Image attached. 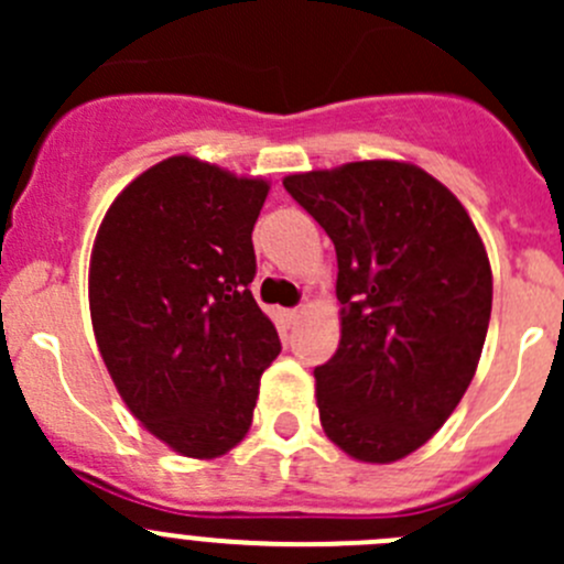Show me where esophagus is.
<instances>
[{"label": "esophagus", "instance_id": "obj_1", "mask_svg": "<svg viewBox=\"0 0 564 564\" xmlns=\"http://www.w3.org/2000/svg\"><path fill=\"white\" fill-rule=\"evenodd\" d=\"M283 316H286L289 324H294L300 316H303V308H292V311H286V314H283Z\"/></svg>", "mask_w": 564, "mask_h": 564}]
</instances>
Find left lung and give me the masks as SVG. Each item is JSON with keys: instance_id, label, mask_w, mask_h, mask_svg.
I'll return each instance as SVG.
<instances>
[{"instance_id": "left-lung-1", "label": "left lung", "mask_w": 564, "mask_h": 564, "mask_svg": "<svg viewBox=\"0 0 564 564\" xmlns=\"http://www.w3.org/2000/svg\"><path fill=\"white\" fill-rule=\"evenodd\" d=\"M283 187L338 256L340 344L314 371L324 434L366 464L409 456L458 406L486 344L494 283L480 235L412 163H346Z\"/></svg>"}]
</instances>
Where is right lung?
I'll return each instance as SVG.
<instances>
[{
    "mask_svg": "<svg viewBox=\"0 0 564 564\" xmlns=\"http://www.w3.org/2000/svg\"><path fill=\"white\" fill-rule=\"evenodd\" d=\"M267 191L176 155L135 176L95 237L100 357L133 417L187 458H218L248 434L259 379L281 351L250 294Z\"/></svg>",
    "mask_w": 564,
    "mask_h": 564,
    "instance_id": "right-lung-1",
    "label": "right lung"
}]
</instances>
